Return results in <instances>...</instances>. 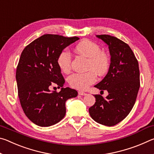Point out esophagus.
<instances>
[{
	"mask_svg": "<svg viewBox=\"0 0 154 154\" xmlns=\"http://www.w3.org/2000/svg\"><path fill=\"white\" fill-rule=\"evenodd\" d=\"M78 94H79V95H82V96H85V95L87 94L86 93H85L83 92H81V91H79V92H78Z\"/></svg>",
	"mask_w": 154,
	"mask_h": 154,
	"instance_id": "34e87169",
	"label": "esophagus"
}]
</instances>
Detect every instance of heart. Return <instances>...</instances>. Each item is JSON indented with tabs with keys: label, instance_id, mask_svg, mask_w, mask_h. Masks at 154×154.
<instances>
[{
	"label": "heart",
	"instance_id": "b5f03b06",
	"mask_svg": "<svg viewBox=\"0 0 154 154\" xmlns=\"http://www.w3.org/2000/svg\"><path fill=\"white\" fill-rule=\"evenodd\" d=\"M74 51L88 58L86 72H75L68 78V82L72 88L85 90L96 81V74L103 75L108 71L110 60L106 52L101 51L98 44L89 40H83L77 43ZM61 71L68 73L71 70V56L66 50L60 53L57 60Z\"/></svg>",
	"mask_w": 154,
	"mask_h": 154
}]
</instances>
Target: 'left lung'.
<instances>
[{"label":"left lung","mask_w":154,"mask_h":154,"mask_svg":"<svg viewBox=\"0 0 154 154\" xmlns=\"http://www.w3.org/2000/svg\"><path fill=\"white\" fill-rule=\"evenodd\" d=\"M96 36L108 45L111 64L105 78L94 87L106 90L108 96L94 95L96 103L89 113L95 122L112 126L126 118L134 105L140 88L139 63L124 41L107 35Z\"/></svg>","instance_id":"left-lung-1"}]
</instances>
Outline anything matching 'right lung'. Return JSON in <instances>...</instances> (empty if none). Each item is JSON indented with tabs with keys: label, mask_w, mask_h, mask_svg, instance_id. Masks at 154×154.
Segmentation results:
<instances>
[{
	"label": "right lung",
	"mask_w": 154,
	"mask_h": 154,
	"mask_svg": "<svg viewBox=\"0 0 154 154\" xmlns=\"http://www.w3.org/2000/svg\"><path fill=\"white\" fill-rule=\"evenodd\" d=\"M79 39L47 34L22 52L15 76L18 96L25 115L37 126L48 127L62 120L66 101L78 94L75 90L63 88L65 80L57 60L64 48ZM54 85L62 88L59 93L50 90Z\"/></svg>",
	"instance_id": "obj_1"
}]
</instances>
